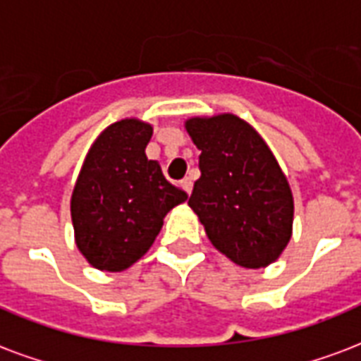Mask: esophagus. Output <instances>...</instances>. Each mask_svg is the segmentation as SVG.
<instances>
[{
  "mask_svg": "<svg viewBox=\"0 0 361 361\" xmlns=\"http://www.w3.org/2000/svg\"><path fill=\"white\" fill-rule=\"evenodd\" d=\"M180 185L185 193H191V189H193V178H191V176H185V178L180 181Z\"/></svg>",
  "mask_w": 361,
  "mask_h": 361,
  "instance_id": "1",
  "label": "esophagus"
}]
</instances>
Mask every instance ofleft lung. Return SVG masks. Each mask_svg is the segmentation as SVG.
<instances>
[{
	"mask_svg": "<svg viewBox=\"0 0 361 361\" xmlns=\"http://www.w3.org/2000/svg\"><path fill=\"white\" fill-rule=\"evenodd\" d=\"M201 151L189 207L220 252L243 268L279 258L293 231V193L276 157L233 114L185 122Z\"/></svg>",
	"mask_w": 361,
	"mask_h": 361,
	"instance_id": "8db88e82",
	"label": "left lung"
}]
</instances>
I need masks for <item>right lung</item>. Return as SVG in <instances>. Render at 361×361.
Instances as JSON below:
<instances>
[{"instance_id":"right-lung-1","label":"right lung","mask_w":361,"mask_h":361,"mask_svg":"<svg viewBox=\"0 0 361 361\" xmlns=\"http://www.w3.org/2000/svg\"><path fill=\"white\" fill-rule=\"evenodd\" d=\"M153 128L120 120L93 143L72 193L76 245L93 268L122 271L153 245L164 216L188 193L164 178L145 147Z\"/></svg>"}]
</instances>
